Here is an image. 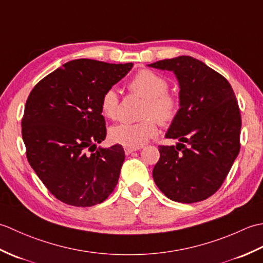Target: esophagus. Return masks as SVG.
Returning <instances> with one entry per match:
<instances>
[{
    "label": "esophagus",
    "mask_w": 263,
    "mask_h": 263,
    "mask_svg": "<svg viewBox=\"0 0 263 263\" xmlns=\"http://www.w3.org/2000/svg\"><path fill=\"white\" fill-rule=\"evenodd\" d=\"M136 150H138V149H136V148H124V152H125V155H130V154H132L133 152H136Z\"/></svg>",
    "instance_id": "esophagus-1"
}]
</instances>
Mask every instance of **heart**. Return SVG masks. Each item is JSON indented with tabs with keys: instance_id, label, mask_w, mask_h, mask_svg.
I'll return each instance as SVG.
<instances>
[{
	"instance_id": "b5f03b06",
	"label": "heart",
	"mask_w": 263,
	"mask_h": 263,
	"mask_svg": "<svg viewBox=\"0 0 263 263\" xmlns=\"http://www.w3.org/2000/svg\"><path fill=\"white\" fill-rule=\"evenodd\" d=\"M167 88L168 82L165 77L147 69L137 72L128 83V89L146 99L142 111L146 120L114 125L109 130L110 140L126 148H139L157 135L156 120L163 125L172 123L178 110V99L174 93L167 91ZM119 93L114 88L107 89L100 99L102 113L107 119L115 120L119 116Z\"/></svg>"
}]
</instances>
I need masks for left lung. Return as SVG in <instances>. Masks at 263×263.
Here are the masks:
<instances>
[{"mask_svg": "<svg viewBox=\"0 0 263 263\" xmlns=\"http://www.w3.org/2000/svg\"><path fill=\"white\" fill-rule=\"evenodd\" d=\"M148 66L172 71L180 86V109L165 136L178 142L159 146L154 181L176 202L205 200L221 186L239 153L242 121L235 93L221 74L186 55Z\"/></svg>", "mask_w": 263, "mask_h": 263, "instance_id": "1", "label": "left lung"}]
</instances>
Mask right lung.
Returning a JSON list of instances; mask_svg holds the SVG:
<instances>
[{
  "label": "right lung",
  "mask_w": 263,
  "mask_h": 263,
  "mask_svg": "<svg viewBox=\"0 0 263 263\" xmlns=\"http://www.w3.org/2000/svg\"><path fill=\"white\" fill-rule=\"evenodd\" d=\"M132 66L70 61L39 81L27 99L21 122L27 159L66 204L102 203L119 182L124 150L120 144L97 147L106 138L100 99Z\"/></svg>",
  "instance_id": "add662e5"
}]
</instances>
